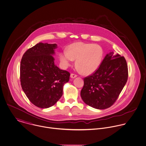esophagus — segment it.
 I'll use <instances>...</instances> for the list:
<instances>
[{"instance_id":"esophagus-1","label":"esophagus","mask_w":146,"mask_h":146,"mask_svg":"<svg viewBox=\"0 0 146 146\" xmlns=\"http://www.w3.org/2000/svg\"><path fill=\"white\" fill-rule=\"evenodd\" d=\"M77 77V75L76 74L72 73V74H70V77H71L72 78H76V77Z\"/></svg>"}]
</instances>
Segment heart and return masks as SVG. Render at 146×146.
<instances>
[{
  "instance_id": "b5f03b06",
  "label": "heart",
  "mask_w": 146,
  "mask_h": 146,
  "mask_svg": "<svg viewBox=\"0 0 146 146\" xmlns=\"http://www.w3.org/2000/svg\"><path fill=\"white\" fill-rule=\"evenodd\" d=\"M102 50L97 44L76 42L68 47L67 51L60 54V60L65 66L70 65L73 60L84 74H90L95 71L101 63Z\"/></svg>"
}]
</instances>
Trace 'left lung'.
<instances>
[{"label": "left lung", "mask_w": 146, "mask_h": 146, "mask_svg": "<svg viewBox=\"0 0 146 146\" xmlns=\"http://www.w3.org/2000/svg\"><path fill=\"white\" fill-rule=\"evenodd\" d=\"M128 77V65L125 58L110 52L94 73L84 78L82 99L86 104L95 109L110 108L117 99Z\"/></svg>", "instance_id": "8db88e82"}]
</instances>
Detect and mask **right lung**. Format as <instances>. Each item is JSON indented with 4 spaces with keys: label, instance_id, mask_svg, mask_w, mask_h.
<instances>
[{
    "label": "right lung",
    "instance_id": "obj_1",
    "mask_svg": "<svg viewBox=\"0 0 146 146\" xmlns=\"http://www.w3.org/2000/svg\"><path fill=\"white\" fill-rule=\"evenodd\" d=\"M56 44L40 42L28 49L20 64L22 88L36 106L48 108L60 98L64 84L69 80L70 73L54 64Z\"/></svg>",
    "mask_w": 146,
    "mask_h": 146
}]
</instances>
